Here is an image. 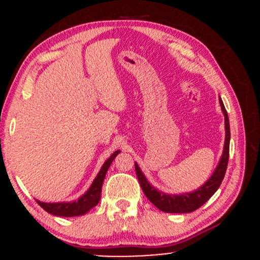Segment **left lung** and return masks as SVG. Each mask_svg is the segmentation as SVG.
Listing matches in <instances>:
<instances>
[{
	"label": "left lung",
	"mask_w": 260,
	"mask_h": 260,
	"mask_svg": "<svg viewBox=\"0 0 260 260\" xmlns=\"http://www.w3.org/2000/svg\"><path fill=\"white\" fill-rule=\"evenodd\" d=\"M220 105L225 116V144H223V151L221 159L219 161V165L216 166L215 171L211 175V177L205 182L201 188L194 190L192 193H183V194H166V193L159 192L157 189L149 183L145 176L140 171L139 166L134 164L136 166V174L138 177V181L142 187L143 192L147 196V198L150 201L157 209L165 213H192L201 208L205 202H208L211 198V196L216 192L217 188L220 187L221 182L225 177L226 169H228L229 162V153H230V123L229 116L226 112L225 106H223L221 99H220Z\"/></svg>",
	"instance_id": "1"
}]
</instances>
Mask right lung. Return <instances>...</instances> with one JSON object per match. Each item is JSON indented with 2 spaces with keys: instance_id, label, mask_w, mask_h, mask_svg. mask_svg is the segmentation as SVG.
Masks as SVG:
<instances>
[{
  "instance_id": "add662e5",
  "label": "right lung",
  "mask_w": 260,
  "mask_h": 260,
  "mask_svg": "<svg viewBox=\"0 0 260 260\" xmlns=\"http://www.w3.org/2000/svg\"><path fill=\"white\" fill-rule=\"evenodd\" d=\"M120 153V150L115 151L111 156L104 162L103 168L99 171L96 177H95L94 182L91 183L90 188L80 197L79 199L74 202H62V203H44L40 201H37L38 204L40 205L44 210H46L49 214L56 216H63V217H71V216H79L83 214L88 213L91 208H94L95 205H98V203L100 201L101 197V187H103L104 178L109 170L110 165L117 156V154Z\"/></svg>"
}]
</instances>
